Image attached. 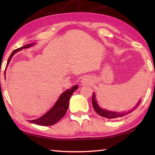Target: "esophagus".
<instances>
[{"mask_svg":"<svg viewBox=\"0 0 155 155\" xmlns=\"http://www.w3.org/2000/svg\"><path fill=\"white\" fill-rule=\"evenodd\" d=\"M90 83H91V79L90 78L88 77L83 78V79L82 80V83H83V84H88Z\"/></svg>","mask_w":155,"mask_h":155,"instance_id":"obj_1","label":"esophagus"}]
</instances>
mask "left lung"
<instances>
[{"label": "left lung", "mask_w": 155, "mask_h": 155, "mask_svg": "<svg viewBox=\"0 0 155 155\" xmlns=\"http://www.w3.org/2000/svg\"><path fill=\"white\" fill-rule=\"evenodd\" d=\"M140 100L141 99H140L137 102V104L133 107V108H132V109L128 110V112H126V113H116V112H111L105 109H102L101 108L98 107V105L97 103V101L95 99V94L94 93L93 94V97H92V104H93V106L95 112H96L98 115H100V116L103 117L104 118H109V119H114V118H117L123 117L125 116V115L129 114L131 113V112H133V110H135L140 104V102H141Z\"/></svg>", "instance_id": "8db88e82"}]
</instances>
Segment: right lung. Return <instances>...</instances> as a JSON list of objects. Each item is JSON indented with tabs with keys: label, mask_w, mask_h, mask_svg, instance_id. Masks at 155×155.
<instances>
[{
	"label": "right lung",
	"mask_w": 155,
	"mask_h": 155,
	"mask_svg": "<svg viewBox=\"0 0 155 155\" xmlns=\"http://www.w3.org/2000/svg\"><path fill=\"white\" fill-rule=\"evenodd\" d=\"M33 45L34 43H31L30 45H25L24 47L18 48L13 51L11 54L10 55V57L8 59L6 67H7V65L9 63L10 61H11L12 56L14 55L16 52L22 50V48H27L30 47L31 46H32ZM77 88L78 86L77 85H75V86L71 88L70 89H68L65 92H64L63 93L61 94L60 97H59L58 101H57V103L54 104V106L52 107L50 110H48L47 113L43 115V116L37 118V119L29 120V122H31V123L34 124L41 125V126H51V125L57 123V122H58L64 116L66 113H67L70 98L72 94L73 93L74 91L77 90Z\"/></svg>",
	"instance_id": "obj_1"
}]
</instances>
